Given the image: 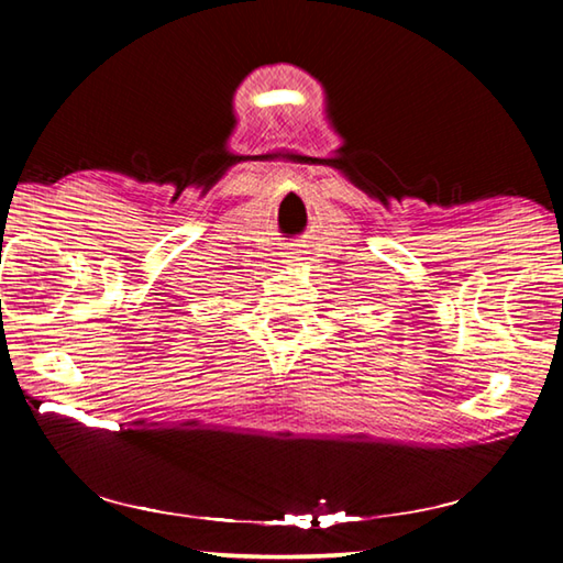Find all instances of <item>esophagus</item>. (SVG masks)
<instances>
[{
    "label": "esophagus",
    "mask_w": 563,
    "mask_h": 563,
    "mask_svg": "<svg viewBox=\"0 0 563 563\" xmlns=\"http://www.w3.org/2000/svg\"><path fill=\"white\" fill-rule=\"evenodd\" d=\"M292 253H302V251H292Z\"/></svg>",
    "instance_id": "obj_1"
}]
</instances>
